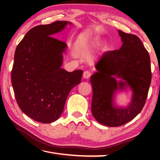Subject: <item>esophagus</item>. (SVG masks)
Instances as JSON below:
<instances>
[{
	"label": "esophagus",
	"mask_w": 160,
	"mask_h": 160,
	"mask_svg": "<svg viewBox=\"0 0 160 160\" xmlns=\"http://www.w3.org/2000/svg\"><path fill=\"white\" fill-rule=\"evenodd\" d=\"M91 75L92 73L90 71H88V70H85V71L83 72V78H85V79H89V78H90Z\"/></svg>",
	"instance_id": "esophagus-1"
}]
</instances>
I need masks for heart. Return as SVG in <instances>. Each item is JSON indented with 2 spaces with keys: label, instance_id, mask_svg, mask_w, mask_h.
<instances>
[{
  "label": "heart",
  "instance_id": "1",
  "mask_svg": "<svg viewBox=\"0 0 160 160\" xmlns=\"http://www.w3.org/2000/svg\"><path fill=\"white\" fill-rule=\"evenodd\" d=\"M94 43V44H97V42H93Z\"/></svg>",
  "mask_w": 160,
  "mask_h": 160
}]
</instances>
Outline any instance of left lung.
<instances>
[{
  "instance_id": "1",
  "label": "left lung",
  "mask_w": 160,
  "mask_h": 160,
  "mask_svg": "<svg viewBox=\"0 0 160 160\" xmlns=\"http://www.w3.org/2000/svg\"><path fill=\"white\" fill-rule=\"evenodd\" d=\"M123 44L118 50L107 51L95 63L92 75V113L102 125L117 127L132 121L141 112L150 88V55L136 35L118 30ZM128 87L132 91L128 106L115 104L117 93Z\"/></svg>"
}]
</instances>
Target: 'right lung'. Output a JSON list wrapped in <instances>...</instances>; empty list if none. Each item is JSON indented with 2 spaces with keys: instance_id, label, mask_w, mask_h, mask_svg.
Wrapping results in <instances>:
<instances>
[{
  "instance_id": "add662e5",
  "label": "right lung",
  "mask_w": 160,
  "mask_h": 160,
  "mask_svg": "<svg viewBox=\"0 0 160 160\" xmlns=\"http://www.w3.org/2000/svg\"><path fill=\"white\" fill-rule=\"evenodd\" d=\"M72 22L34 27L16 48L11 73L16 101L22 112L38 122L57 120L70 91L81 82L82 70L68 72L61 68L67 44L52 37Z\"/></svg>"
}]
</instances>
